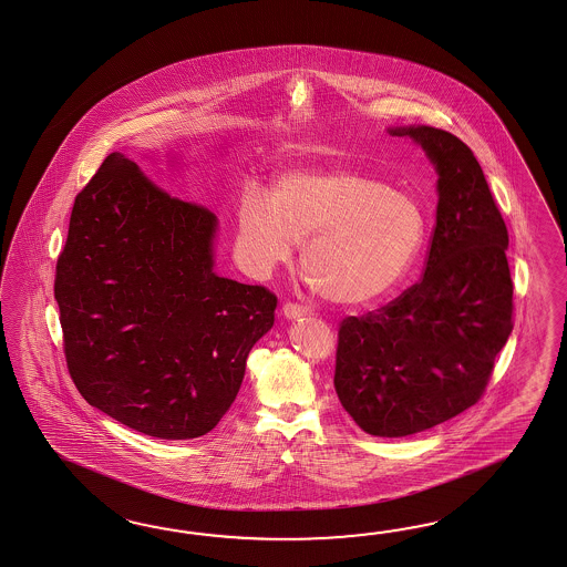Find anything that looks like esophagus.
<instances>
[{
	"label": "esophagus",
	"instance_id": "34e87169",
	"mask_svg": "<svg viewBox=\"0 0 567 567\" xmlns=\"http://www.w3.org/2000/svg\"><path fill=\"white\" fill-rule=\"evenodd\" d=\"M281 310H284V315H286L288 319H302V317L312 315V310H308L305 306L296 305V302H286Z\"/></svg>",
	"mask_w": 567,
	"mask_h": 567
}]
</instances>
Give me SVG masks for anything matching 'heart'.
<instances>
[{
	"label": "heart",
	"instance_id": "obj_1",
	"mask_svg": "<svg viewBox=\"0 0 567 567\" xmlns=\"http://www.w3.org/2000/svg\"><path fill=\"white\" fill-rule=\"evenodd\" d=\"M425 214L415 197L358 171H293L269 197L247 189L236 212V250L269 276L302 245V269L334 305H368L394 288L417 259Z\"/></svg>",
	"mask_w": 567,
	"mask_h": 567
}]
</instances>
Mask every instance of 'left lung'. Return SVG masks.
<instances>
[{
    "mask_svg": "<svg viewBox=\"0 0 567 567\" xmlns=\"http://www.w3.org/2000/svg\"><path fill=\"white\" fill-rule=\"evenodd\" d=\"M437 171L436 226L417 284L378 310L346 317L334 391L365 434L401 437L475 405L514 320L508 228L473 152L436 127H396Z\"/></svg>",
    "mask_w": 567,
    "mask_h": 567,
    "instance_id": "left-lung-1",
    "label": "left lung"
}]
</instances>
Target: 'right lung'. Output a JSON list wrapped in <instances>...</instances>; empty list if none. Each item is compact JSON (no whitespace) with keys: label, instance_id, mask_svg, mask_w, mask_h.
<instances>
[{"label":"right lung","instance_id":"1","mask_svg":"<svg viewBox=\"0 0 567 567\" xmlns=\"http://www.w3.org/2000/svg\"><path fill=\"white\" fill-rule=\"evenodd\" d=\"M216 226L118 152L73 204L55 267L68 370L90 405L146 436L212 432L274 327V291L214 274Z\"/></svg>","mask_w":567,"mask_h":567}]
</instances>
